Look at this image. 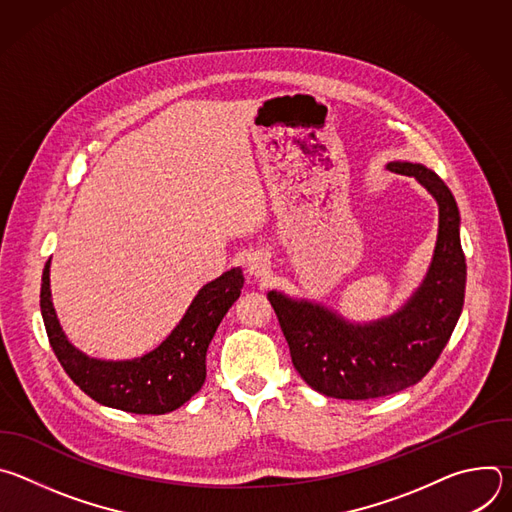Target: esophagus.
<instances>
[{
  "label": "esophagus",
  "mask_w": 512,
  "mask_h": 512,
  "mask_svg": "<svg viewBox=\"0 0 512 512\" xmlns=\"http://www.w3.org/2000/svg\"><path fill=\"white\" fill-rule=\"evenodd\" d=\"M247 271L249 275H253L255 279H265L271 271V261L265 253H253L247 261Z\"/></svg>",
  "instance_id": "esophagus-1"
}]
</instances>
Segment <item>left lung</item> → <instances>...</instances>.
<instances>
[{
  "label": "left lung",
  "instance_id": "left-lung-1",
  "mask_svg": "<svg viewBox=\"0 0 512 512\" xmlns=\"http://www.w3.org/2000/svg\"><path fill=\"white\" fill-rule=\"evenodd\" d=\"M387 168L413 176L440 206L433 259L409 302L389 318L352 324L322 304L267 294L296 371L314 391L334 399H379L419 383L446 348L464 306L466 257L450 188L421 164L391 162Z\"/></svg>",
  "mask_w": 512,
  "mask_h": 512
}]
</instances>
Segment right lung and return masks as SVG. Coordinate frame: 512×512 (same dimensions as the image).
Wrapping results in <instances>:
<instances>
[{"label": "right lung", "mask_w": 512, "mask_h": 512, "mask_svg": "<svg viewBox=\"0 0 512 512\" xmlns=\"http://www.w3.org/2000/svg\"><path fill=\"white\" fill-rule=\"evenodd\" d=\"M243 283L239 267L206 283L172 334L158 348L133 360L91 358L66 340L50 298V259L42 273L40 310L58 362L81 391L105 407L164 415L190 401L204 385L208 344L239 300Z\"/></svg>", "instance_id": "add662e5"}]
</instances>
